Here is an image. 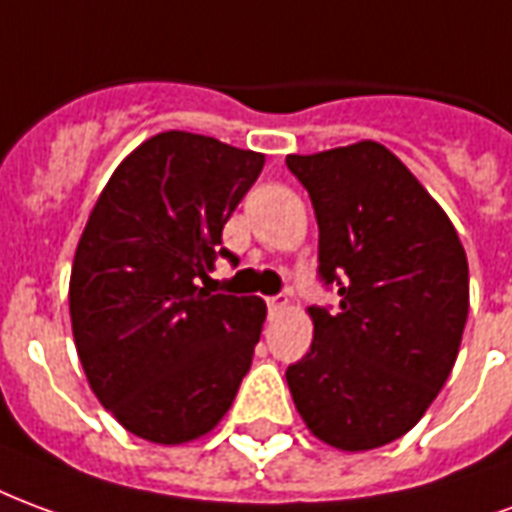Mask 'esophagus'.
<instances>
[{
  "label": "esophagus",
  "mask_w": 512,
  "mask_h": 512,
  "mask_svg": "<svg viewBox=\"0 0 512 512\" xmlns=\"http://www.w3.org/2000/svg\"><path fill=\"white\" fill-rule=\"evenodd\" d=\"M267 308H270V316H278V313L286 311V297L283 294L267 297Z\"/></svg>",
  "instance_id": "obj_1"
}]
</instances>
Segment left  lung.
I'll list each match as a JSON object with an SVG mask.
<instances>
[{
    "instance_id": "1",
    "label": "left lung",
    "mask_w": 512,
    "mask_h": 512,
    "mask_svg": "<svg viewBox=\"0 0 512 512\" xmlns=\"http://www.w3.org/2000/svg\"><path fill=\"white\" fill-rule=\"evenodd\" d=\"M286 166L311 196L319 275L341 311L308 308L311 352L286 368L316 439L346 453L412 431L453 371L469 264L445 210L393 152L357 141Z\"/></svg>"
}]
</instances>
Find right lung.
Masks as SVG:
<instances>
[{
    "mask_svg": "<svg viewBox=\"0 0 512 512\" xmlns=\"http://www.w3.org/2000/svg\"><path fill=\"white\" fill-rule=\"evenodd\" d=\"M264 155L166 130L122 160L95 201L70 272L78 360L122 428L182 445L229 412L259 343L261 297L210 294L220 234Z\"/></svg>",
    "mask_w": 512,
    "mask_h": 512,
    "instance_id": "right-lung-1",
    "label": "right lung"
}]
</instances>
